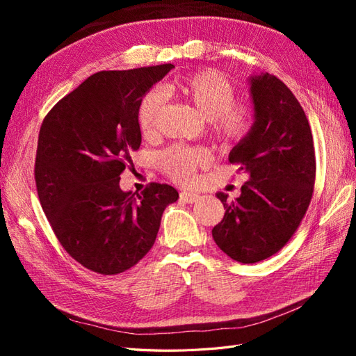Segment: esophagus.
I'll list each match as a JSON object with an SVG mask.
<instances>
[{"instance_id": "1", "label": "esophagus", "mask_w": 356, "mask_h": 356, "mask_svg": "<svg viewBox=\"0 0 356 356\" xmlns=\"http://www.w3.org/2000/svg\"><path fill=\"white\" fill-rule=\"evenodd\" d=\"M200 199L199 193H191V191H182L180 193V200L185 203H195Z\"/></svg>"}]
</instances>
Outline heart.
I'll list each match as a JSON object with an SVG mask.
<instances>
[{"label": "heart", "instance_id": "b5f03b06", "mask_svg": "<svg viewBox=\"0 0 356 356\" xmlns=\"http://www.w3.org/2000/svg\"><path fill=\"white\" fill-rule=\"evenodd\" d=\"M171 96H180L191 102L203 116L209 119V128L218 140L238 142L251 131L254 115L249 105L234 102L236 87L216 70H203L184 78H177L163 87ZM163 104L162 93L149 92L140 104L139 127L143 136L157 131V120ZM159 162L170 177L180 184H190L194 174L207 168L211 156L205 149L176 145L159 156Z\"/></svg>", "mask_w": 356, "mask_h": 356}]
</instances>
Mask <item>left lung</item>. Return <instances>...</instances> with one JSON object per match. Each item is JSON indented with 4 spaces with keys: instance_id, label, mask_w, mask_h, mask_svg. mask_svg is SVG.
<instances>
[{
    "instance_id": "left-lung-1",
    "label": "left lung",
    "mask_w": 356,
    "mask_h": 356,
    "mask_svg": "<svg viewBox=\"0 0 356 356\" xmlns=\"http://www.w3.org/2000/svg\"><path fill=\"white\" fill-rule=\"evenodd\" d=\"M254 124L231 149L249 180L234 202L217 193L223 220L213 228L222 251L238 263H257L282 249L309 208L315 185L312 131L297 97L274 74L249 78Z\"/></svg>"
}]
</instances>
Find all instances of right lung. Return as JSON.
Wrapping results in <instances>:
<instances>
[{
	"instance_id": "1",
	"label": "right lung",
	"mask_w": 356,
	"mask_h": 356,
	"mask_svg": "<svg viewBox=\"0 0 356 356\" xmlns=\"http://www.w3.org/2000/svg\"><path fill=\"white\" fill-rule=\"evenodd\" d=\"M172 64L99 72L64 96L38 138L35 180L59 243L82 266L102 275L133 268L153 248L165 208L179 199L166 184L140 194L122 191L142 142L143 96Z\"/></svg>"
}]
</instances>
